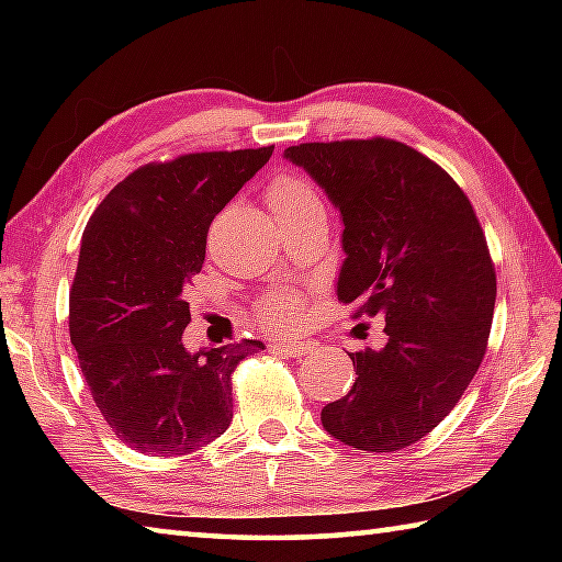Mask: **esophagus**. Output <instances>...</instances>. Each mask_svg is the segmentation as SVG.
I'll use <instances>...</instances> for the list:
<instances>
[{
    "mask_svg": "<svg viewBox=\"0 0 562 562\" xmlns=\"http://www.w3.org/2000/svg\"><path fill=\"white\" fill-rule=\"evenodd\" d=\"M272 347L278 349L280 355H288V357H304L312 351V347L304 345V341H274Z\"/></svg>",
    "mask_w": 562,
    "mask_h": 562,
    "instance_id": "34e87169",
    "label": "esophagus"
}]
</instances>
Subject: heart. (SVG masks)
I'll return each mask as SVG.
<instances>
[{"label":"heart","mask_w":562,"mask_h":562,"mask_svg":"<svg viewBox=\"0 0 562 562\" xmlns=\"http://www.w3.org/2000/svg\"><path fill=\"white\" fill-rule=\"evenodd\" d=\"M268 201L278 221L284 223L312 211H325L319 190L297 173H278L268 190ZM255 317L268 329H292L302 319V300L294 292H272L258 302Z\"/></svg>","instance_id":"heart-1"}]
</instances>
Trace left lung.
Here are the masks:
<instances>
[{
  "label": "left lung",
  "instance_id": "obj_1",
  "mask_svg": "<svg viewBox=\"0 0 562 562\" xmlns=\"http://www.w3.org/2000/svg\"><path fill=\"white\" fill-rule=\"evenodd\" d=\"M341 215L337 297L384 317L382 349L349 351L357 379L322 426L359 451L424 439L459 404L486 355L496 272L456 180L392 138L284 148Z\"/></svg>",
  "mask_w": 562,
  "mask_h": 562
}]
</instances>
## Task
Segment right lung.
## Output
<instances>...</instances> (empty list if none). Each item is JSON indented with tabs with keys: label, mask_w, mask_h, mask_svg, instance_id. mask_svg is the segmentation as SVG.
Segmentation results:
<instances>
[{
	"label": "right lung",
	"mask_w": 562,
	"mask_h": 562,
	"mask_svg": "<svg viewBox=\"0 0 562 562\" xmlns=\"http://www.w3.org/2000/svg\"><path fill=\"white\" fill-rule=\"evenodd\" d=\"M274 146L188 154L121 180L93 211L69 292L81 374L133 451L186 456L233 422L237 361L258 339L188 351L183 292L203 268L207 227Z\"/></svg>",
	"instance_id": "add662e5"
}]
</instances>
